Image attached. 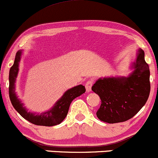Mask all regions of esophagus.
I'll use <instances>...</instances> for the list:
<instances>
[{"label": "esophagus", "mask_w": 158, "mask_h": 158, "mask_svg": "<svg viewBox=\"0 0 158 158\" xmlns=\"http://www.w3.org/2000/svg\"><path fill=\"white\" fill-rule=\"evenodd\" d=\"M93 84V80H92V79L89 80V81H88L86 83L85 86H86V92L87 93H89L91 91V88H92Z\"/></svg>", "instance_id": "34e87169"}]
</instances>
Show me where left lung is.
Returning a JSON list of instances; mask_svg holds the SVG:
<instances>
[{"instance_id": "1", "label": "left lung", "mask_w": 158, "mask_h": 158, "mask_svg": "<svg viewBox=\"0 0 158 158\" xmlns=\"http://www.w3.org/2000/svg\"><path fill=\"white\" fill-rule=\"evenodd\" d=\"M128 76L100 77L92 86L102 103L96 116L108 123H120L132 118L140 111L150 93V70L145 52L139 49L131 62Z\"/></svg>"}]
</instances>
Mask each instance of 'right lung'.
I'll return each mask as SVG.
<instances>
[{
  "instance_id": "right-lung-1",
  "label": "right lung",
  "mask_w": 158,
  "mask_h": 158,
  "mask_svg": "<svg viewBox=\"0 0 158 158\" xmlns=\"http://www.w3.org/2000/svg\"><path fill=\"white\" fill-rule=\"evenodd\" d=\"M22 55L23 50H19L16 52L14 63L10 69L9 73V96L13 108L23 118L33 124L45 127H52L59 124L67 116L69 106L73 100L85 93V86L80 84L67 89L62 97L57 100L56 102L48 111L40 114L28 111L24 106L23 102L19 99L16 93V81L19 70V67Z\"/></svg>"
}]
</instances>
